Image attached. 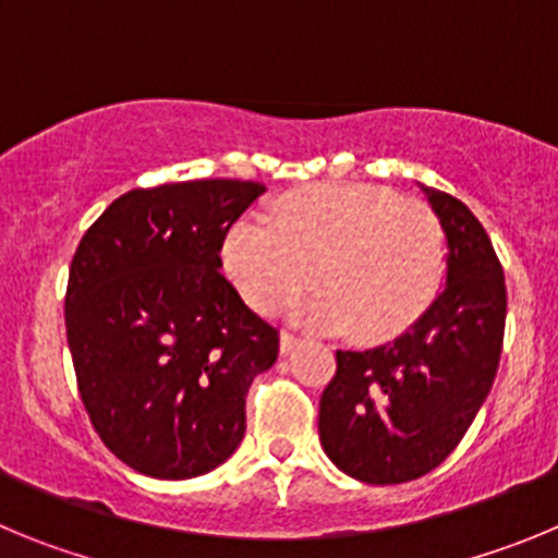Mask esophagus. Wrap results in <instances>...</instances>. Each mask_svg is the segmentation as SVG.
Segmentation results:
<instances>
[{
  "mask_svg": "<svg viewBox=\"0 0 558 558\" xmlns=\"http://www.w3.org/2000/svg\"><path fill=\"white\" fill-rule=\"evenodd\" d=\"M298 344H300V339H298V336H291V333H280V353H283V355H289L291 350L298 348Z\"/></svg>",
  "mask_w": 558,
  "mask_h": 558,
  "instance_id": "1",
  "label": "esophagus"
}]
</instances>
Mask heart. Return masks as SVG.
I'll use <instances>...</instances> for the list:
<instances>
[{
    "mask_svg": "<svg viewBox=\"0 0 558 558\" xmlns=\"http://www.w3.org/2000/svg\"><path fill=\"white\" fill-rule=\"evenodd\" d=\"M445 255L428 205L364 183L286 194L267 225L242 219L222 242L225 272L250 308H289L311 275L316 294L298 308V323L348 328L364 341L398 336L423 316L445 278Z\"/></svg>",
    "mask_w": 558,
    "mask_h": 558,
    "instance_id": "obj_1",
    "label": "heart"
}]
</instances>
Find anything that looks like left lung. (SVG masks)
<instances>
[{
  "mask_svg": "<svg viewBox=\"0 0 558 558\" xmlns=\"http://www.w3.org/2000/svg\"><path fill=\"white\" fill-rule=\"evenodd\" d=\"M445 233V286L414 325L373 350H336L319 441L341 473L405 484L453 453L498 373L506 286L489 235L461 199L420 185Z\"/></svg>",
  "mask_w": 558,
  "mask_h": 558,
  "instance_id": "8db88e82",
  "label": "left lung"
}]
</instances>
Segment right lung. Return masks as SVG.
Segmentation results:
<instances>
[{
    "label": "right lung",
    "mask_w": 558,
    "mask_h": 558,
    "mask_svg": "<svg viewBox=\"0 0 558 558\" xmlns=\"http://www.w3.org/2000/svg\"><path fill=\"white\" fill-rule=\"evenodd\" d=\"M264 192L253 180L135 189L74 253L66 336L80 398L138 473L197 478L242 445L247 389L278 359V330L219 272V250Z\"/></svg>",
    "instance_id": "obj_1"
}]
</instances>
